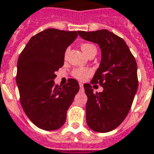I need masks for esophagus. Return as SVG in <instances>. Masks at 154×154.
Returning a JSON list of instances; mask_svg holds the SVG:
<instances>
[{"instance_id": "obj_1", "label": "esophagus", "mask_w": 154, "mask_h": 154, "mask_svg": "<svg viewBox=\"0 0 154 154\" xmlns=\"http://www.w3.org/2000/svg\"><path fill=\"white\" fill-rule=\"evenodd\" d=\"M79 86H80V88H83V83L80 82V83H79Z\"/></svg>"}]
</instances>
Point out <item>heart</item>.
<instances>
[{
    "label": "heart",
    "instance_id": "b5f03b06",
    "mask_svg": "<svg viewBox=\"0 0 154 154\" xmlns=\"http://www.w3.org/2000/svg\"><path fill=\"white\" fill-rule=\"evenodd\" d=\"M81 48L82 51L85 54H88V52L92 48H96L94 45L90 43H83L81 46ZM67 53V51H66V54ZM92 73L91 70L88 68H83V67H80V68H76L72 71V76H73L76 79L79 81H84L86 78H88Z\"/></svg>",
    "mask_w": 154,
    "mask_h": 154
}]
</instances>
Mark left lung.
Instances as JSON below:
<instances>
[{"instance_id": "obj_1", "label": "left lung", "mask_w": 154, "mask_h": 154, "mask_svg": "<svg viewBox=\"0 0 154 154\" xmlns=\"http://www.w3.org/2000/svg\"><path fill=\"white\" fill-rule=\"evenodd\" d=\"M82 39L98 44L102 51L99 67L91 81L103 88L93 92L85 83L88 96L86 119L95 132L107 133L115 129L125 119L132 107L138 87L137 63L124 40L107 30L78 31Z\"/></svg>"}]
</instances>
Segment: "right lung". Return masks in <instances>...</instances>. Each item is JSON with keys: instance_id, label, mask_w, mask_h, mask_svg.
Returning <instances> with one entry per match:
<instances>
[{"instance_id": "right-lung-1", "label": "right lung", "mask_w": 154, "mask_h": 154, "mask_svg": "<svg viewBox=\"0 0 154 154\" xmlns=\"http://www.w3.org/2000/svg\"><path fill=\"white\" fill-rule=\"evenodd\" d=\"M78 32L49 28L30 39L17 61V84L25 113L36 127L57 130L66 119V111L79 91L78 82L55 85V74L64 64L65 51Z\"/></svg>"}]
</instances>
